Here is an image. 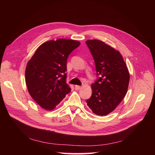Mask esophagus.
<instances>
[{
    "label": "esophagus",
    "mask_w": 155,
    "mask_h": 155,
    "mask_svg": "<svg viewBox=\"0 0 155 155\" xmlns=\"http://www.w3.org/2000/svg\"><path fill=\"white\" fill-rule=\"evenodd\" d=\"M81 88V86H79V85H76L75 86V89H76V91H78L79 90V89Z\"/></svg>",
    "instance_id": "1"
}]
</instances>
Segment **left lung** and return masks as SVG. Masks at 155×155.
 I'll return each instance as SVG.
<instances>
[{"mask_svg": "<svg viewBox=\"0 0 155 155\" xmlns=\"http://www.w3.org/2000/svg\"><path fill=\"white\" fill-rule=\"evenodd\" d=\"M86 44L94 60L97 77L91 85L92 96L86 102L95 114L105 116L113 111L126 95L129 73L118 51L96 39L88 40Z\"/></svg>", "mask_w": 155, "mask_h": 155, "instance_id": "8db88e82", "label": "left lung"}]
</instances>
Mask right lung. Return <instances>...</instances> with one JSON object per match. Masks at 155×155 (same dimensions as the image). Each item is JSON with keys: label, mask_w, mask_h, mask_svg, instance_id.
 <instances>
[{"label": "right lung", "mask_w": 155, "mask_h": 155, "mask_svg": "<svg viewBox=\"0 0 155 155\" xmlns=\"http://www.w3.org/2000/svg\"><path fill=\"white\" fill-rule=\"evenodd\" d=\"M80 45L79 41L59 39L45 42L28 63L25 80L29 94L37 104L53 110L71 91L66 83L69 54Z\"/></svg>", "instance_id": "obj_1"}]
</instances>
